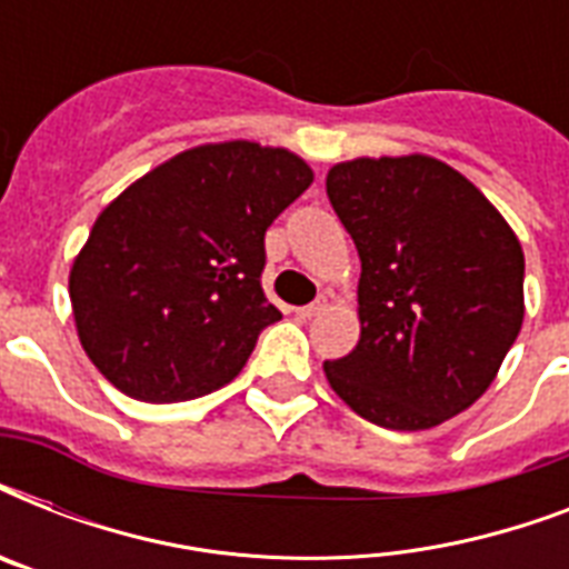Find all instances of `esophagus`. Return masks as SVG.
Masks as SVG:
<instances>
[{"label": "esophagus", "mask_w": 569, "mask_h": 569, "mask_svg": "<svg viewBox=\"0 0 569 569\" xmlns=\"http://www.w3.org/2000/svg\"><path fill=\"white\" fill-rule=\"evenodd\" d=\"M321 310H325V298L316 303H307V307H298V310H295V316H298V319H312V316H319Z\"/></svg>", "instance_id": "1"}]
</instances>
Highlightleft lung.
Returning <instances> with one entry per match:
<instances>
[{"label": "left lung", "mask_w": 569, "mask_h": 569, "mask_svg": "<svg viewBox=\"0 0 569 569\" xmlns=\"http://www.w3.org/2000/svg\"><path fill=\"white\" fill-rule=\"evenodd\" d=\"M325 186L360 253V339L325 363L328 383L392 431L463 413L522 328L517 232L463 173L425 153L339 162Z\"/></svg>", "instance_id": "8db88e82"}]
</instances>
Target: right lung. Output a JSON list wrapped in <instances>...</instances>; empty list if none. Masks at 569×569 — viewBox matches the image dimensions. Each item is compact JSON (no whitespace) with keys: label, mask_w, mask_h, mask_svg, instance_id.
Instances as JSON below:
<instances>
[{"label":"right lung","mask_w":569,"mask_h":569,"mask_svg":"<svg viewBox=\"0 0 569 569\" xmlns=\"http://www.w3.org/2000/svg\"><path fill=\"white\" fill-rule=\"evenodd\" d=\"M310 182L292 150L236 138L120 191L70 268L76 333L102 378L153 405L230 383L280 319L259 286L266 230Z\"/></svg>","instance_id":"add662e5"}]
</instances>
